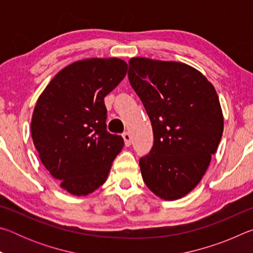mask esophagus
Returning a JSON list of instances; mask_svg holds the SVG:
<instances>
[{
    "label": "esophagus",
    "mask_w": 253,
    "mask_h": 253,
    "mask_svg": "<svg viewBox=\"0 0 253 253\" xmlns=\"http://www.w3.org/2000/svg\"><path fill=\"white\" fill-rule=\"evenodd\" d=\"M123 138L124 140H125V145L126 146H129V145L131 144V136L128 131H125L123 132Z\"/></svg>",
    "instance_id": "obj_1"
}]
</instances>
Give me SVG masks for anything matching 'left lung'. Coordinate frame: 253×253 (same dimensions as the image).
<instances>
[{"label":"left lung","mask_w":253,"mask_h":253,"mask_svg":"<svg viewBox=\"0 0 253 253\" xmlns=\"http://www.w3.org/2000/svg\"><path fill=\"white\" fill-rule=\"evenodd\" d=\"M128 79L152 123L154 145L139 160L145 184L166 201L198 185L223 132L219 97L193 67L147 58L129 60Z\"/></svg>","instance_id":"1"}]
</instances>
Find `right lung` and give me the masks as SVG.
I'll return each instance as SVG.
<instances>
[{"mask_svg": "<svg viewBox=\"0 0 253 253\" xmlns=\"http://www.w3.org/2000/svg\"><path fill=\"white\" fill-rule=\"evenodd\" d=\"M127 68L118 58L76 61L54 76L34 107V146L44 168L72 195L102 185L124 146L122 136L107 131L104 98Z\"/></svg>", "mask_w": 253, "mask_h": 253, "instance_id": "1", "label": "right lung"}]
</instances>
